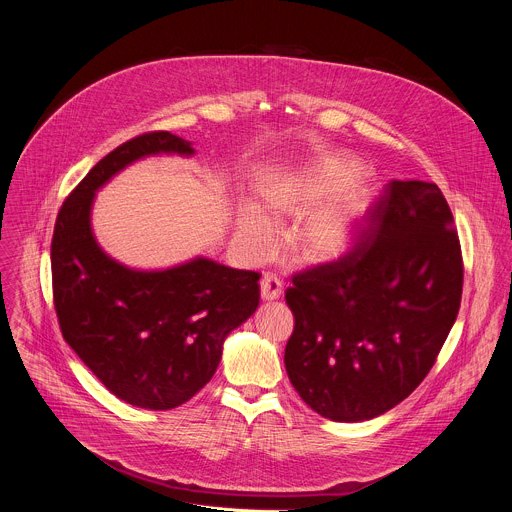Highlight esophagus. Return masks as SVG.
<instances>
[{"label":"esophagus","mask_w":512,"mask_h":512,"mask_svg":"<svg viewBox=\"0 0 512 512\" xmlns=\"http://www.w3.org/2000/svg\"><path fill=\"white\" fill-rule=\"evenodd\" d=\"M281 294H283L281 279L275 273H269V271L263 273V277H261V298L265 302H271V300H277Z\"/></svg>","instance_id":"esophagus-1"}]
</instances>
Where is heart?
I'll use <instances>...</instances> for the list:
<instances>
[{"label": "heart", "mask_w": 512, "mask_h": 512, "mask_svg": "<svg viewBox=\"0 0 512 512\" xmlns=\"http://www.w3.org/2000/svg\"><path fill=\"white\" fill-rule=\"evenodd\" d=\"M356 176L358 166L350 160H326L269 184L263 190V204L277 216H296L316 208ZM371 200L373 192L367 184L348 186L330 203L314 210L296 229L291 237V253L300 261H330L340 257L352 245L356 227L367 214ZM275 235L273 221L259 206L245 204L241 208L239 239L249 253H269L275 245Z\"/></svg>", "instance_id": "obj_1"}]
</instances>
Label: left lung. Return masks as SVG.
Masks as SVG:
<instances>
[{
  "label": "left lung",
  "instance_id": "left-lung-1",
  "mask_svg": "<svg viewBox=\"0 0 512 512\" xmlns=\"http://www.w3.org/2000/svg\"><path fill=\"white\" fill-rule=\"evenodd\" d=\"M338 259L291 275L285 371L332 421H364L427 377L460 310L464 261L437 184L393 180Z\"/></svg>",
  "mask_w": 512,
  "mask_h": 512
}]
</instances>
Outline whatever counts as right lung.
Returning a JSON list of instances; mask_svg holds the SVG:
<instances>
[{
    "mask_svg": "<svg viewBox=\"0 0 512 512\" xmlns=\"http://www.w3.org/2000/svg\"><path fill=\"white\" fill-rule=\"evenodd\" d=\"M194 154L170 131L137 135L107 154L62 202L52 245V296L60 332L121 401L166 411L214 375L223 342L259 306V273L210 259L133 271L107 257L91 231L95 190L152 154Z\"/></svg>",
    "mask_w": 512,
    "mask_h": 512,
    "instance_id": "add662e5",
    "label": "right lung"
}]
</instances>
